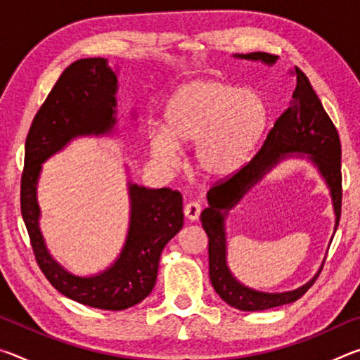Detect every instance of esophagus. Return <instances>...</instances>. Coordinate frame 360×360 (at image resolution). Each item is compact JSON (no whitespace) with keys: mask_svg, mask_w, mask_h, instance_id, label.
Segmentation results:
<instances>
[{"mask_svg":"<svg viewBox=\"0 0 360 360\" xmlns=\"http://www.w3.org/2000/svg\"><path fill=\"white\" fill-rule=\"evenodd\" d=\"M200 212H202V203L200 202H188L184 206V214L188 221H197L200 217Z\"/></svg>","mask_w":360,"mask_h":360,"instance_id":"34e87169","label":"esophagus"}]
</instances>
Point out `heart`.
<instances>
[{
	"label": "heart",
	"mask_w": 360,
	"mask_h": 360,
	"mask_svg": "<svg viewBox=\"0 0 360 360\" xmlns=\"http://www.w3.org/2000/svg\"><path fill=\"white\" fill-rule=\"evenodd\" d=\"M165 129L149 135L150 150L165 163L179 160V146H195L200 172L227 178L246 165L268 125L264 95L219 79H195L176 90L163 112Z\"/></svg>",
	"instance_id": "obj_1"
}]
</instances>
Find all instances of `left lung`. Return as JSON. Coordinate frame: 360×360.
I'll use <instances>...</instances> for the list:
<instances>
[{"mask_svg":"<svg viewBox=\"0 0 360 360\" xmlns=\"http://www.w3.org/2000/svg\"><path fill=\"white\" fill-rule=\"evenodd\" d=\"M241 60H260L266 65L276 63L278 57L266 52L236 53ZM297 76V87L292 94L290 106L279 115L268 131L266 139L260 150L246 163L238 173L231 174L225 181L217 182L210 188L208 208L202 212V225L208 235L210 254V279L217 295L227 302L230 307L241 311H264L268 308L281 307L300 298L314 284L318 271L302 288L279 294L254 290L241 284L231 275L227 265V238H225L224 221L227 212L245 197L264 176L276 167L279 162L289 157H304L313 162L319 174L324 178L330 191L335 231H337L341 216V144L338 131L328 117L321 100L309 84L308 77L302 70L292 71Z\"/></svg>","mask_w":360,"mask_h":360,"instance_id":"left-lung-1","label":"left lung"}]
</instances>
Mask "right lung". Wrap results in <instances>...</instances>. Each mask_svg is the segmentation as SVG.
<instances>
[{
    "instance_id": "obj_1",
    "label": "right lung",
    "mask_w": 360,
    "mask_h": 360,
    "mask_svg": "<svg viewBox=\"0 0 360 360\" xmlns=\"http://www.w3.org/2000/svg\"><path fill=\"white\" fill-rule=\"evenodd\" d=\"M117 75L106 58H81L66 68L36 112L25 141L20 210L36 262L60 294L92 308L120 311L148 297L167 243L182 229V195L129 182L130 225L111 266L94 276L72 275L47 251L39 230L36 188L42 163L79 136H100L115 125Z\"/></svg>"
}]
</instances>
